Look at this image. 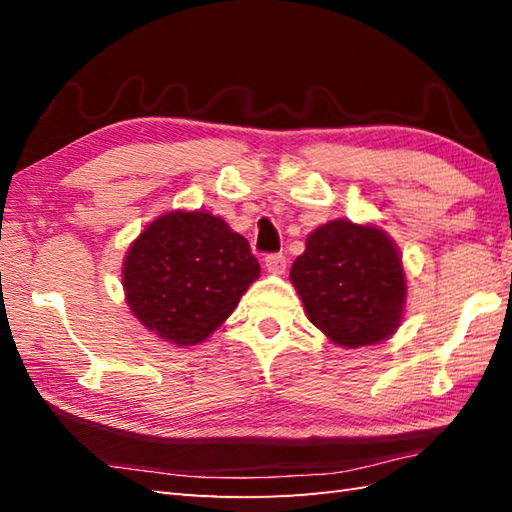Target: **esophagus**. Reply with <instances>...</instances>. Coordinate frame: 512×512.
<instances>
[{
  "mask_svg": "<svg viewBox=\"0 0 512 512\" xmlns=\"http://www.w3.org/2000/svg\"><path fill=\"white\" fill-rule=\"evenodd\" d=\"M264 262H266V270L270 275H284L286 273V257L281 253L268 255Z\"/></svg>",
  "mask_w": 512,
  "mask_h": 512,
  "instance_id": "obj_1",
  "label": "esophagus"
}]
</instances>
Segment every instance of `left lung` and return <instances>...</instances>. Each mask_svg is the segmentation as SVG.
Segmentation results:
<instances>
[{
	"label": "left lung",
	"instance_id": "obj_1",
	"mask_svg": "<svg viewBox=\"0 0 512 512\" xmlns=\"http://www.w3.org/2000/svg\"><path fill=\"white\" fill-rule=\"evenodd\" d=\"M308 319L341 347L387 341L398 330L407 279L398 248L374 224L334 220L306 239L290 268Z\"/></svg>",
	"mask_w": 512,
	"mask_h": 512
}]
</instances>
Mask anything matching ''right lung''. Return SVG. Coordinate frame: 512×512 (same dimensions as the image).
<instances>
[{
    "label": "right lung",
    "mask_w": 512,
    "mask_h": 512,
    "mask_svg": "<svg viewBox=\"0 0 512 512\" xmlns=\"http://www.w3.org/2000/svg\"><path fill=\"white\" fill-rule=\"evenodd\" d=\"M257 277L259 262L246 239L206 211L156 217L123 262L129 310L176 347L209 339Z\"/></svg>",
    "instance_id": "1"
}]
</instances>
